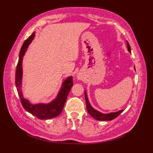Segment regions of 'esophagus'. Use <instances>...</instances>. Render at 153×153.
<instances>
[{
  "label": "esophagus",
  "instance_id": "obj_1",
  "mask_svg": "<svg viewBox=\"0 0 153 153\" xmlns=\"http://www.w3.org/2000/svg\"><path fill=\"white\" fill-rule=\"evenodd\" d=\"M77 79H79V80H82V76H81V75L80 74H77Z\"/></svg>",
  "mask_w": 153,
  "mask_h": 153
}]
</instances>
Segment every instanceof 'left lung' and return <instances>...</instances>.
<instances>
[{
    "label": "left lung",
    "instance_id": "obj_1",
    "mask_svg": "<svg viewBox=\"0 0 153 153\" xmlns=\"http://www.w3.org/2000/svg\"><path fill=\"white\" fill-rule=\"evenodd\" d=\"M127 47H128V51L129 53H131V47L128 41H127ZM134 70H135V66H134ZM84 93H85L86 107H87V112H88V113L93 117V118H94L97 120H99V121H110V120H114V118H116V117H118L120 114L123 111V110H120L118 112H110L108 114H104V113L100 112L98 111V110H95L93 107H92V106L91 105V104L89 101L88 98H87L86 91H85V92Z\"/></svg>",
    "mask_w": 153,
    "mask_h": 153
}]
</instances>
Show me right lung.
<instances>
[{
    "instance_id": "add662e5",
    "label": "right lung",
    "mask_w": 153,
    "mask_h": 153,
    "mask_svg": "<svg viewBox=\"0 0 153 153\" xmlns=\"http://www.w3.org/2000/svg\"><path fill=\"white\" fill-rule=\"evenodd\" d=\"M35 32H33L23 44L19 55L18 63L16 67V87L17 89L18 95L21 100V102L24 109L30 112L32 115L36 116L40 120H48L55 118L60 114L66 102L67 97L68 95L71 87L73 86L72 76H69L63 81L62 87L58 92L56 98L48 103H37L32 104L30 100L25 99L22 93V77L23 68L22 61L23 57L25 55L29 47L35 37Z\"/></svg>"
}]
</instances>
